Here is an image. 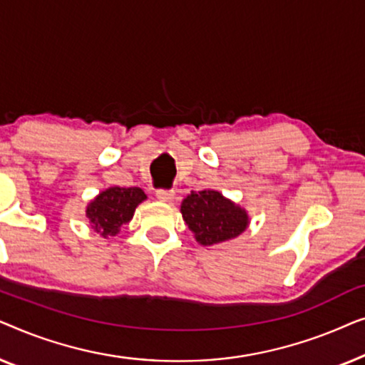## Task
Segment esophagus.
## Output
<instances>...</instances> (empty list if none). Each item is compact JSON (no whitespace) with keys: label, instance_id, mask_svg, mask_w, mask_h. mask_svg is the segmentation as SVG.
Segmentation results:
<instances>
[{"label":"esophagus","instance_id":"1","mask_svg":"<svg viewBox=\"0 0 365 365\" xmlns=\"http://www.w3.org/2000/svg\"><path fill=\"white\" fill-rule=\"evenodd\" d=\"M174 196H176L174 191H168V189H159V191H156V197L161 202H171Z\"/></svg>","mask_w":365,"mask_h":365}]
</instances>
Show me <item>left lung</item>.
<instances>
[{
  "instance_id": "8db88e82",
  "label": "left lung",
  "mask_w": 365,
  "mask_h": 365,
  "mask_svg": "<svg viewBox=\"0 0 365 365\" xmlns=\"http://www.w3.org/2000/svg\"><path fill=\"white\" fill-rule=\"evenodd\" d=\"M181 212L184 222L202 246L237 237L249 226L246 209L212 189L191 191L181 204Z\"/></svg>"
}]
</instances>
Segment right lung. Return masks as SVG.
Segmentation results:
<instances>
[{"label": "right lung", "mask_w": 365, "mask_h": 365, "mask_svg": "<svg viewBox=\"0 0 365 365\" xmlns=\"http://www.w3.org/2000/svg\"><path fill=\"white\" fill-rule=\"evenodd\" d=\"M144 199L146 194L141 187H109L88 204L86 216L103 237L116 236L123 224L131 221Z\"/></svg>", "instance_id": "1"}]
</instances>
